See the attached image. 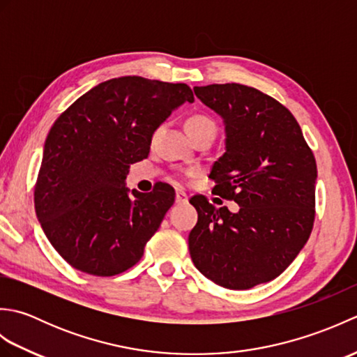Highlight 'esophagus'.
Here are the masks:
<instances>
[{"label": "esophagus", "mask_w": 357, "mask_h": 357, "mask_svg": "<svg viewBox=\"0 0 357 357\" xmlns=\"http://www.w3.org/2000/svg\"><path fill=\"white\" fill-rule=\"evenodd\" d=\"M188 201V196L184 190H176V204H185Z\"/></svg>", "instance_id": "34e87169"}]
</instances>
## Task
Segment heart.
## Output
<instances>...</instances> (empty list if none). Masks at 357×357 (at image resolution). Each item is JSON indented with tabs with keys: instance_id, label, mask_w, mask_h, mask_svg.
Listing matches in <instances>:
<instances>
[{
	"instance_id": "heart-1",
	"label": "heart",
	"mask_w": 357,
	"mask_h": 357,
	"mask_svg": "<svg viewBox=\"0 0 357 357\" xmlns=\"http://www.w3.org/2000/svg\"><path fill=\"white\" fill-rule=\"evenodd\" d=\"M187 132H199V130H208L211 133H215L216 130V124L215 121L208 118L207 115H193L187 119L185 123Z\"/></svg>"
}]
</instances>
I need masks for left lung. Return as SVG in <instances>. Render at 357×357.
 <instances>
[{
    "mask_svg": "<svg viewBox=\"0 0 357 357\" xmlns=\"http://www.w3.org/2000/svg\"><path fill=\"white\" fill-rule=\"evenodd\" d=\"M221 115L225 153L210 176L216 195L238 213L193 196L198 222L188 234L192 261L204 276L230 290L278 278L310 238L316 206V159L298 121L261 90L236 84L195 87Z\"/></svg>",
    "mask_w": 357,
    "mask_h": 357,
    "instance_id": "obj_1",
    "label": "left lung"
}]
</instances>
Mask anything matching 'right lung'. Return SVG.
<instances>
[{
  "label": "right lung",
  "instance_id": "obj_1",
  "mask_svg": "<svg viewBox=\"0 0 357 357\" xmlns=\"http://www.w3.org/2000/svg\"><path fill=\"white\" fill-rule=\"evenodd\" d=\"M193 102L187 84L121 77L79 96L52 126L35 184V210L53 248L73 268L115 276L144 255L174 190L128 195L126 176L149 156L151 136L170 113Z\"/></svg>",
  "mask_w": 357,
  "mask_h": 357
}]
</instances>
